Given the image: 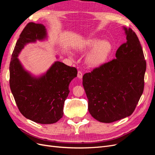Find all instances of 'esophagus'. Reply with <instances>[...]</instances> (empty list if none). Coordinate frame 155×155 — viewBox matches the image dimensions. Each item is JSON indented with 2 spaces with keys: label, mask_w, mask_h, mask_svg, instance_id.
<instances>
[{
  "label": "esophagus",
  "mask_w": 155,
  "mask_h": 155,
  "mask_svg": "<svg viewBox=\"0 0 155 155\" xmlns=\"http://www.w3.org/2000/svg\"><path fill=\"white\" fill-rule=\"evenodd\" d=\"M78 77L79 79H81L83 77V73H82V72L80 71V70H79V71L78 72Z\"/></svg>",
  "instance_id": "34e87169"
}]
</instances>
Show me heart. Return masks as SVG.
Masks as SVG:
<instances>
[{
  "label": "heart",
  "instance_id": "b5f03b06",
  "mask_svg": "<svg viewBox=\"0 0 155 155\" xmlns=\"http://www.w3.org/2000/svg\"><path fill=\"white\" fill-rule=\"evenodd\" d=\"M85 48H94L86 58L88 64L91 67H98L105 61L111 50L112 46L109 41H100V39L94 38L87 41Z\"/></svg>",
  "mask_w": 155,
  "mask_h": 155
}]
</instances>
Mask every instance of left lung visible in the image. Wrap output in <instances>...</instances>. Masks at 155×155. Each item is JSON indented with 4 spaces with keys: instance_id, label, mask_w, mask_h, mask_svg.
<instances>
[{
    "instance_id": "8db88e82",
    "label": "left lung",
    "mask_w": 155,
    "mask_h": 155,
    "mask_svg": "<svg viewBox=\"0 0 155 155\" xmlns=\"http://www.w3.org/2000/svg\"><path fill=\"white\" fill-rule=\"evenodd\" d=\"M127 41L116 53V59L83 76L91 116L111 123L133 114L143 92L146 61L137 34L124 28Z\"/></svg>"
}]
</instances>
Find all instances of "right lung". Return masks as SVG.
<instances>
[{
  "label": "right lung",
  "instance_id": "1",
  "mask_svg": "<svg viewBox=\"0 0 155 155\" xmlns=\"http://www.w3.org/2000/svg\"><path fill=\"white\" fill-rule=\"evenodd\" d=\"M46 35L44 25L28 23L17 41L10 64V86L18 110L25 118L41 124H54L62 118L69 84L78 74L76 68L60 61L40 77L31 76L22 67L17 58L22 49L46 39Z\"/></svg>",
  "mask_w": 155,
  "mask_h": 155
}]
</instances>
